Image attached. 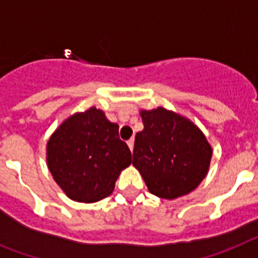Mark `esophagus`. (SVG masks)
<instances>
[{
  "label": "esophagus",
  "mask_w": 258,
  "mask_h": 258,
  "mask_svg": "<svg viewBox=\"0 0 258 258\" xmlns=\"http://www.w3.org/2000/svg\"><path fill=\"white\" fill-rule=\"evenodd\" d=\"M134 143H135V140H134V138H131L128 140V142H127V145H128V148H130V151H134Z\"/></svg>",
  "instance_id": "esophagus-1"
}]
</instances>
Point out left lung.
<instances>
[{"label": "left lung", "instance_id": "obj_1", "mask_svg": "<svg viewBox=\"0 0 258 258\" xmlns=\"http://www.w3.org/2000/svg\"><path fill=\"white\" fill-rule=\"evenodd\" d=\"M144 130L135 136L132 165L149 192L172 200L189 194L209 170L212 147L200 128L163 107L140 111Z\"/></svg>", "mask_w": 258, "mask_h": 258}]
</instances>
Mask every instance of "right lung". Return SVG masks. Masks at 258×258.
<instances>
[{
	"label": "right lung",
	"instance_id": "obj_1",
	"mask_svg": "<svg viewBox=\"0 0 258 258\" xmlns=\"http://www.w3.org/2000/svg\"><path fill=\"white\" fill-rule=\"evenodd\" d=\"M119 126L95 106L67 118L46 144V162L71 200L96 203L113 192L131 152L118 135Z\"/></svg>",
	"mask_w": 258,
	"mask_h": 258
}]
</instances>
